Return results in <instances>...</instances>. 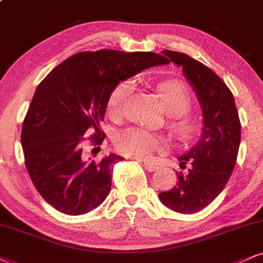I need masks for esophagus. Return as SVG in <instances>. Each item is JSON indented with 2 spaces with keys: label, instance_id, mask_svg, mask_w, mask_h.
Returning a JSON list of instances; mask_svg holds the SVG:
<instances>
[{
  "label": "esophagus",
  "instance_id": "34e87169",
  "mask_svg": "<svg viewBox=\"0 0 263 263\" xmlns=\"http://www.w3.org/2000/svg\"><path fill=\"white\" fill-rule=\"evenodd\" d=\"M144 167L148 172H156L160 168L156 163H151V162H144Z\"/></svg>",
  "mask_w": 263,
  "mask_h": 263
}]
</instances>
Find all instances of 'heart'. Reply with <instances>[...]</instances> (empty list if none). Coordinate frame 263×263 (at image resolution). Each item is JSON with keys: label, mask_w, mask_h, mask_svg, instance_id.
<instances>
[{"label": "heart", "mask_w": 263, "mask_h": 263, "mask_svg": "<svg viewBox=\"0 0 263 263\" xmlns=\"http://www.w3.org/2000/svg\"><path fill=\"white\" fill-rule=\"evenodd\" d=\"M132 82L119 83L112 90L107 105V112L112 119L121 118L126 99L132 91ZM157 92L162 100L164 111L171 116L168 122L171 134L180 142L193 140L199 133L197 123L186 116L193 107V99L183 84L163 82L157 85ZM163 139L142 128H129L118 133L116 137V148L125 156L148 158L163 147Z\"/></svg>", "instance_id": "obj_1"}]
</instances>
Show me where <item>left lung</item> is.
Listing matches in <instances>:
<instances>
[{"mask_svg": "<svg viewBox=\"0 0 263 263\" xmlns=\"http://www.w3.org/2000/svg\"><path fill=\"white\" fill-rule=\"evenodd\" d=\"M162 53L167 63L181 67L202 109L199 141L178 157L181 168L190 166L187 173L177 172V185L158 194L168 209L190 215L210 205L228 183L238 156L241 125L234 96L213 70L185 53L168 50Z\"/></svg>", "mask_w": 263, "mask_h": 263, "instance_id": "left-lung-1", "label": "left lung"}]
</instances>
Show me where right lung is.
Wrapping results in <instances>:
<instances>
[{
    "label": "right lung",
    "instance_id": "right-lung-1",
    "mask_svg": "<svg viewBox=\"0 0 263 263\" xmlns=\"http://www.w3.org/2000/svg\"><path fill=\"white\" fill-rule=\"evenodd\" d=\"M162 64H167L166 58L154 52H79L39 84L21 140L29 176L46 202L66 215L79 216L105 201L113 166L124 158L116 154L99 162L85 158L84 137L93 132L92 145H101L106 135L100 122L112 90L146 68Z\"/></svg>",
    "mask_w": 263,
    "mask_h": 263
}]
</instances>
